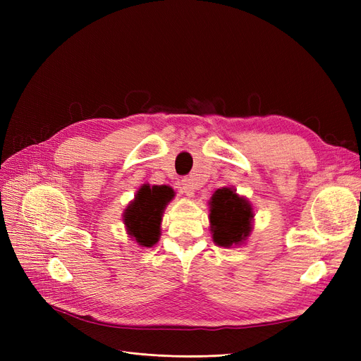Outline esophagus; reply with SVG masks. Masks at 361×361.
<instances>
[{
  "mask_svg": "<svg viewBox=\"0 0 361 361\" xmlns=\"http://www.w3.org/2000/svg\"><path fill=\"white\" fill-rule=\"evenodd\" d=\"M178 188L180 190V192H185L187 195H190V197H192V195H194V185H192V180L190 178H183L178 183Z\"/></svg>",
  "mask_w": 361,
  "mask_h": 361,
  "instance_id": "obj_1",
  "label": "esophagus"
}]
</instances>
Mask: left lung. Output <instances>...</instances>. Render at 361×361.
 I'll use <instances>...</instances> for the list:
<instances>
[{
	"instance_id": "left-lung-1",
	"label": "left lung",
	"mask_w": 361,
	"mask_h": 361,
	"mask_svg": "<svg viewBox=\"0 0 361 361\" xmlns=\"http://www.w3.org/2000/svg\"><path fill=\"white\" fill-rule=\"evenodd\" d=\"M209 206L214 243L226 248L243 244L253 226L255 214L250 202L238 195L233 188L224 187L214 192Z\"/></svg>"
}]
</instances>
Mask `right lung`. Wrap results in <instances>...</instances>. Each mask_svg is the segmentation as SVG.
<instances>
[{
  "instance_id": "right-lung-1",
  "label": "right lung",
  "mask_w": 361,
  "mask_h": 361,
  "mask_svg": "<svg viewBox=\"0 0 361 361\" xmlns=\"http://www.w3.org/2000/svg\"><path fill=\"white\" fill-rule=\"evenodd\" d=\"M173 195V190L166 185L152 188L143 185L128 204L123 214L126 231L141 247H152L159 241L162 212Z\"/></svg>"
}]
</instances>
